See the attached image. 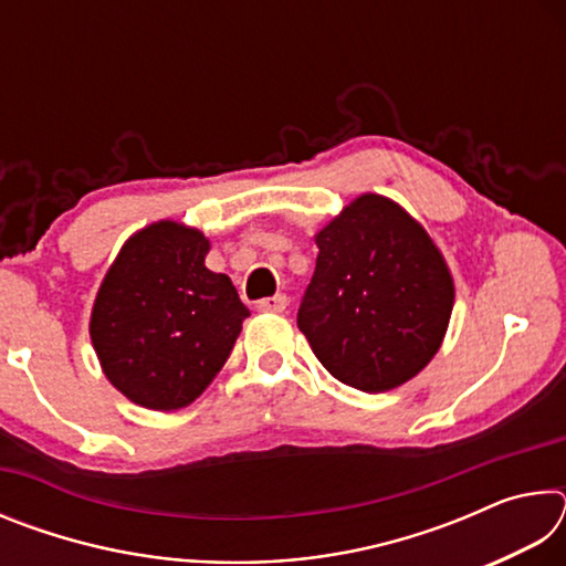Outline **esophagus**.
<instances>
[{"instance_id": "34e87169", "label": "esophagus", "mask_w": 566, "mask_h": 566, "mask_svg": "<svg viewBox=\"0 0 566 566\" xmlns=\"http://www.w3.org/2000/svg\"><path fill=\"white\" fill-rule=\"evenodd\" d=\"M286 304H290L286 294H274V296H264V300L256 302V310L260 312H284Z\"/></svg>"}]
</instances>
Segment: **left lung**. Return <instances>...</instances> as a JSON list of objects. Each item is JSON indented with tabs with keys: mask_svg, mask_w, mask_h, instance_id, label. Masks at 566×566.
I'll use <instances>...</instances> for the list:
<instances>
[{
	"mask_svg": "<svg viewBox=\"0 0 566 566\" xmlns=\"http://www.w3.org/2000/svg\"><path fill=\"white\" fill-rule=\"evenodd\" d=\"M314 242L296 324L324 369L369 395L417 377L442 347L454 306L432 237L391 199L361 195Z\"/></svg>",
	"mask_w": 566,
	"mask_h": 566,
	"instance_id": "8db88e82",
	"label": "left lung"
}]
</instances>
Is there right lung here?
Here are the masks:
<instances>
[{"instance_id": "right-lung-1", "label": "right lung", "mask_w": 566, "mask_h": 566, "mask_svg": "<svg viewBox=\"0 0 566 566\" xmlns=\"http://www.w3.org/2000/svg\"><path fill=\"white\" fill-rule=\"evenodd\" d=\"M209 239L185 224L132 234L92 306L90 337L104 375L134 405L171 411L224 367L249 310L232 280L205 266Z\"/></svg>"}]
</instances>
